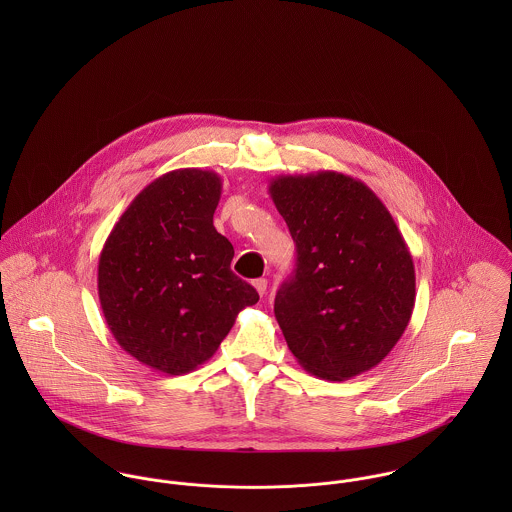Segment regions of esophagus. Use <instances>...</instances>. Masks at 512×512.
Instances as JSON below:
<instances>
[{"instance_id": "34e87169", "label": "esophagus", "mask_w": 512, "mask_h": 512, "mask_svg": "<svg viewBox=\"0 0 512 512\" xmlns=\"http://www.w3.org/2000/svg\"><path fill=\"white\" fill-rule=\"evenodd\" d=\"M254 288H256V292L260 293V295H264L266 290H268V280H266V278L254 280Z\"/></svg>"}]
</instances>
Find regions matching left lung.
I'll list each match as a JSON object with an SVG mask.
<instances>
[{
  "label": "left lung",
  "mask_w": 512,
  "mask_h": 512,
  "mask_svg": "<svg viewBox=\"0 0 512 512\" xmlns=\"http://www.w3.org/2000/svg\"><path fill=\"white\" fill-rule=\"evenodd\" d=\"M270 195L297 250L274 301L293 357L323 380L363 374L394 349L414 311L402 232L372 189L339 171L280 175Z\"/></svg>",
  "instance_id": "8db88e82"
}]
</instances>
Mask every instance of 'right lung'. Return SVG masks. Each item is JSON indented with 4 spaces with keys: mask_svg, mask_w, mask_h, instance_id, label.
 <instances>
[{
    "mask_svg": "<svg viewBox=\"0 0 512 512\" xmlns=\"http://www.w3.org/2000/svg\"><path fill=\"white\" fill-rule=\"evenodd\" d=\"M215 171L175 169L130 203L98 260V299L118 345L163 374L209 361L236 315L260 295L232 270L234 248L213 215Z\"/></svg>",
    "mask_w": 512,
    "mask_h": 512,
    "instance_id": "add662e5",
    "label": "right lung"
}]
</instances>
